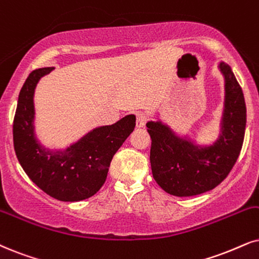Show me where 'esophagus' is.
Instances as JSON below:
<instances>
[{
  "label": "esophagus",
  "mask_w": 259,
  "mask_h": 259,
  "mask_svg": "<svg viewBox=\"0 0 259 259\" xmlns=\"http://www.w3.org/2000/svg\"><path fill=\"white\" fill-rule=\"evenodd\" d=\"M147 120H148V117H147L146 113L139 112L136 114V126L137 127H143L146 125Z\"/></svg>",
  "instance_id": "obj_1"
}]
</instances>
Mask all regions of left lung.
Masks as SVG:
<instances>
[{
	"mask_svg": "<svg viewBox=\"0 0 259 259\" xmlns=\"http://www.w3.org/2000/svg\"><path fill=\"white\" fill-rule=\"evenodd\" d=\"M219 69L225 76V109L217 142L197 146L161 122L147 123L153 177L169 195L189 197L217 188L240 154L246 126L244 94L230 65L221 62Z\"/></svg>",
	"mask_w": 259,
	"mask_h": 259,
	"instance_id": "obj_1",
	"label": "left lung"
}]
</instances>
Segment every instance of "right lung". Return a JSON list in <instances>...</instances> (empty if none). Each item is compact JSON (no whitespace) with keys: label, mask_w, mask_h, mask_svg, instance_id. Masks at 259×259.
I'll use <instances>...</instances> for the list:
<instances>
[{"label":"right lung","mask_w":259,"mask_h":259,"mask_svg":"<svg viewBox=\"0 0 259 259\" xmlns=\"http://www.w3.org/2000/svg\"><path fill=\"white\" fill-rule=\"evenodd\" d=\"M52 70H33L21 88L13 122L15 154L29 179L49 196L82 201L105 183L111 160L135 129L136 117L129 114L112 125L93 129L64 150L45 148L34 135L33 96L38 81Z\"/></svg>","instance_id":"add662e5"}]
</instances>
